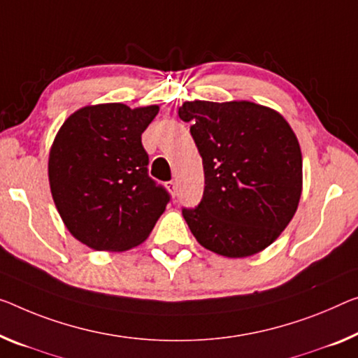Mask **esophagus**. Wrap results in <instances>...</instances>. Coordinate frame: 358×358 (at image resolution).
Segmentation results:
<instances>
[{
  "instance_id": "1",
  "label": "esophagus",
  "mask_w": 358,
  "mask_h": 358,
  "mask_svg": "<svg viewBox=\"0 0 358 358\" xmlns=\"http://www.w3.org/2000/svg\"><path fill=\"white\" fill-rule=\"evenodd\" d=\"M166 187H168V190L171 192L173 196L178 195V184H176L174 180H169V182H166Z\"/></svg>"
}]
</instances>
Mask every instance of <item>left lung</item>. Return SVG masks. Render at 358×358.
Returning a JSON list of instances; mask_svg holds the SVG:
<instances>
[{
    "label": "left lung",
    "instance_id": "obj_1",
    "mask_svg": "<svg viewBox=\"0 0 358 358\" xmlns=\"http://www.w3.org/2000/svg\"><path fill=\"white\" fill-rule=\"evenodd\" d=\"M205 169V190L182 216L198 243L227 257L267 248L293 219L302 190V155L282 115L252 102H185Z\"/></svg>",
    "mask_w": 358,
    "mask_h": 358
}]
</instances>
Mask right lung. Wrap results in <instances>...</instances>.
Returning <instances> with one entry per match:
<instances>
[{"label": "right lung", "instance_id": "add662e5", "mask_svg": "<svg viewBox=\"0 0 358 358\" xmlns=\"http://www.w3.org/2000/svg\"><path fill=\"white\" fill-rule=\"evenodd\" d=\"M158 107L101 103L75 112L49 153L54 203L70 234L92 250L124 251L144 241L171 201L148 176L142 133Z\"/></svg>", "mask_w": 358, "mask_h": 358}]
</instances>
